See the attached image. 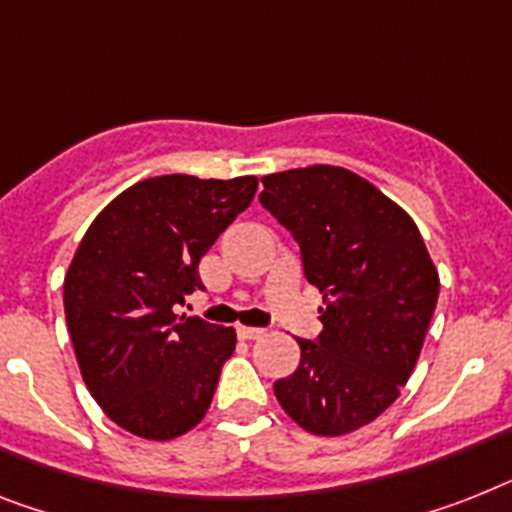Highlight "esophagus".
Here are the masks:
<instances>
[{"label":"esophagus","instance_id":"1","mask_svg":"<svg viewBox=\"0 0 512 512\" xmlns=\"http://www.w3.org/2000/svg\"><path fill=\"white\" fill-rule=\"evenodd\" d=\"M238 337H240V340H259V337H264V329H259V327H238Z\"/></svg>","mask_w":512,"mask_h":512}]
</instances>
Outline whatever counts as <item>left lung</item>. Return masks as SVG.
Instances as JSON below:
<instances>
[{
  "mask_svg": "<svg viewBox=\"0 0 512 512\" xmlns=\"http://www.w3.org/2000/svg\"><path fill=\"white\" fill-rule=\"evenodd\" d=\"M261 183V206L290 230L327 301L324 329L298 340L301 363L274 395L306 432L340 437L398 400L437 306V269L416 222L353 172L314 164Z\"/></svg>",
  "mask_w": 512,
  "mask_h": 512,
  "instance_id": "8db88e82",
  "label": "left lung"
}]
</instances>
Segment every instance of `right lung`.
I'll return each mask as SVG.
<instances>
[{
	"mask_svg": "<svg viewBox=\"0 0 512 512\" xmlns=\"http://www.w3.org/2000/svg\"><path fill=\"white\" fill-rule=\"evenodd\" d=\"M256 188V177H151L80 240L65 277L67 329L88 392L125 432L164 442L209 411L235 329L172 308L204 290L198 261Z\"/></svg>",
	"mask_w": 512,
	"mask_h": 512,
	"instance_id": "1",
	"label": "right lung"
}]
</instances>
